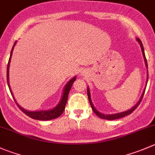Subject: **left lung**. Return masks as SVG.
<instances>
[{
  "instance_id": "8db88e82",
  "label": "left lung",
  "mask_w": 155,
  "mask_h": 155,
  "mask_svg": "<svg viewBox=\"0 0 155 155\" xmlns=\"http://www.w3.org/2000/svg\"><path fill=\"white\" fill-rule=\"evenodd\" d=\"M137 41H139V43L140 44V46H141V48H142V54H143V56H144V58H145V65H146V67L148 68V64H147V60H146V58H145V52H144V48H143V45H142V41H141V40L139 39V38H137ZM145 91H144L143 94H142V97H141L140 100H139V101L138 102L137 104H136V105H135L134 107H133V108H131L130 110H127L125 111V112H122V113H120V114H110V115H105V114H101L100 112H98V111L97 110L95 109V108L94 107V106H93L92 103H91V96H90V92H89V89H87V94H88V101H89V103L90 104H91V108H92L93 111L94 112V114H96V115L98 117L101 118V119H105V120H117V119H119V118H121V117H125V116H127L129 115V114H132V113L133 112V111L135 110L137 108V107L139 106V104H140L141 101H142V97H143L144 96V94H145Z\"/></svg>"
}]
</instances>
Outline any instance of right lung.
Masks as SVG:
<instances>
[{"mask_svg": "<svg viewBox=\"0 0 155 155\" xmlns=\"http://www.w3.org/2000/svg\"><path fill=\"white\" fill-rule=\"evenodd\" d=\"M16 41H15L14 45H13V48H12L11 50V53H10V59H9L8 64H7V85H8L9 88H10V93H11L12 96H13V94L11 92V90H10V85H9V67H10V59H11V55L12 53H13V48H14L15 44H16ZM76 80V77L73 78L72 79H70V81L68 82V83L66 85L65 88H64V94H63V97L62 99H61V102L59 103V104L54 109L50 110H46V111H35V112H30V111L25 110L22 109L21 107H19V105L17 104V106L19 107V109L29 117L32 118V119L35 120H53V119H56V118L59 117L60 116L63 114L64 112V109H65V106L67 104V98H68V94L69 92L70 91V88H71L72 85H73V83L74 82V81ZM14 99V98H13Z\"/></svg>", "mask_w": 155, "mask_h": 155, "instance_id": "obj_1", "label": "right lung"}]
</instances>
